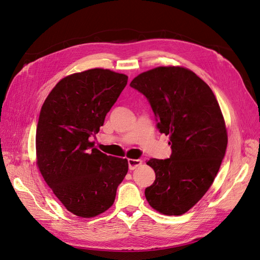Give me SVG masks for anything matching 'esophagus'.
<instances>
[{
	"mask_svg": "<svg viewBox=\"0 0 260 260\" xmlns=\"http://www.w3.org/2000/svg\"><path fill=\"white\" fill-rule=\"evenodd\" d=\"M128 165L130 170H135L138 168L140 165H142V160L141 159H128Z\"/></svg>",
	"mask_w": 260,
	"mask_h": 260,
	"instance_id": "obj_1",
	"label": "esophagus"
}]
</instances>
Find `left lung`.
Here are the masks:
<instances>
[{
    "label": "left lung",
    "instance_id": "1",
    "mask_svg": "<svg viewBox=\"0 0 260 260\" xmlns=\"http://www.w3.org/2000/svg\"><path fill=\"white\" fill-rule=\"evenodd\" d=\"M130 86L147 99L172 151L167 159L146 162L156 178L145 198L164 215H182L208 191L224 157L228 136L221 109L207 83L183 67L151 69Z\"/></svg>",
    "mask_w": 260,
    "mask_h": 260
}]
</instances>
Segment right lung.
Masks as SVG:
<instances>
[{
  "instance_id": "obj_1",
  "label": "right lung",
  "mask_w": 260,
  "mask_h": 260,
  "mask_svg": "<svg viewBox=\"0 0 260 260\" xmlns=\"http://www.w3.org/2000/svg\"><path fill=\"white\" fill-rule=\"evenodd\" d=\"M128 77L89 69L65 77L44 101L37 125V165L66 209L82 218L111 207L128 160L107 156L90 138L127 85Z\"/></svg>"
}]
</instances>
